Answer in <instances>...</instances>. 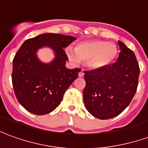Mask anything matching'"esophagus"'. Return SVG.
I'll list each match as a JSON object with an SVG mask.
<instances>
[{"label":"esophagus","mask_w":148,"mask_h":148,"mask_svg":"<svg viewBox=\"0 0 148 148\" xmlns=\"http://www.w3.org/2000/svg\"><path fill=\"white\" fill-rule=\"evenodd\" d=\"M84 72L82 71H80V72H79V74H78V76H79V77H84Z\"/></svg>","instance_id":"esophagus-1"}]
</instances>
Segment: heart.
<instances>
[{
    "label": "heart",
    "mask_w": 148,
    "mask_h": 148,
    "mask_svg": "<svg viewBox=\"0 0 148 148\" xmlns=\"http://www.w3.org/2000/svg\"><path fill=\"white\" fill-rule=\"evenodd\" d=\"M69 59L73 62H86L92 69H100L108 66L114 60L117 51L113 43L101 40H92L81 42L75 49H68Z\"/></svg>",
    "instance_id": "heart-1"
}]
</instances>
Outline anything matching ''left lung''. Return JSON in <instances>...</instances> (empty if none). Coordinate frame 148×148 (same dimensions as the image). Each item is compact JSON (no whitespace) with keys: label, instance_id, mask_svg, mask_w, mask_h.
<instances>
[{"label":"left lung","instance_id":"1","mask_svg":"<svg viewBox=\"0 0 148 148\" xmlns=\"http://www.w3.org/2000/svg\"><path fill=\"white\" fill-rule=\"evenodd\" d=\"M117 62L106 67L84 71V104L93 116L111 119L129 106L137 90L140 67L134 52L121 41Z\"/></svg>","mask_w":148,"mask_h":148}]
</instances>
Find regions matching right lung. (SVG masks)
I'll return each instance as SVG.
<instances>
[{
    "instance_id": "right-lung-1",
    "label": "right lung",
    "mask_w": 148,
    "mask_h": 148,
    "mask_svg": "<svg viewBox=\"0 0 148 148\" xmlns=\"http://www.w3.org/2000/svg\"><path fill=\"white\" fill-rule=\"evenodd\" d=\"M76 38L60 34L45 33L27 39L12 61V81L15 95L24 109L36 115L47 114L59 106L64 93L81 70L65 66L68 57L64 51ZM48 45L56 52L49 64L38 61V49Z\"/></svg>"
}]
</instances>
